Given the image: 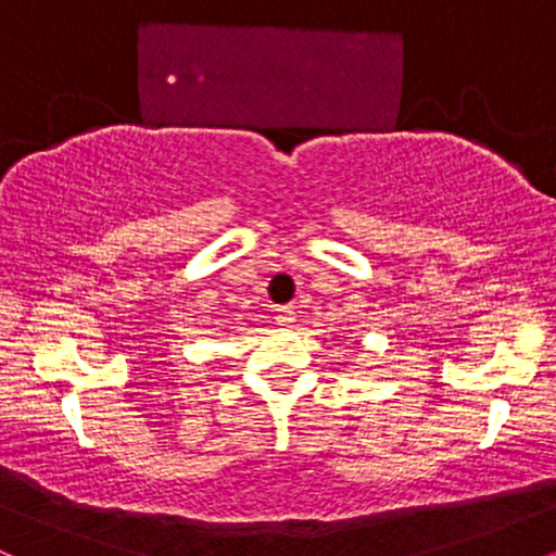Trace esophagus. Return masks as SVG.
I'll return each mask as SVG.
<instances>
[{
  "label": "esophagus",
  "instance_id": "34e87169",
  "mask_svg": "<svg viewBox=\"0 0 556 556\" xmlns=\"http://www.w3.org/2000/svg\"><path fill=\"white\" fill-rule=\"evenodd\" d=\"M277 324L279 327H290L292 321H295V308L292 305H282V308H277Z\"/></svg>",
  "mask_w": 556,
  "mask_h": 556
}]
</instances>
